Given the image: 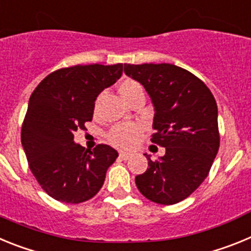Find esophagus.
Returning a JSON list of instances; mask_svg holds the SVG:
<instances>
[{"mask_svg":"<svg viewBox=\"0 0 251 251\" xmlns=\"http://www.w3.org/2000/svg\"><path fill=\"white\" fill-rule=\"evenodd\" d=\"M130 156H132V154H130L129 152H124V151H121V152H119V157L123 159H129Z\"/></svg>","mask_w":251,"mask_h":251,"instance_id":"34e87169","label":"esophagus"}]
</instances>
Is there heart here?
Wrapping results in <instances>:
<instances>
[{
	"instance_id": "b5f03b06",
	"label": "heart",
	"mask_w": 251,
	"mask_h": 251,
	"mask_svg": "<svg viewBox=\"0 0 251 251\" xmlns=\"http://www.w3.org/2000/svg\"><path fill=\"white\" fill-rule=\"evenodd\" d=\"M119 93L126 100L129 101L134 95L143 93V88L138 81L133 79H124L119 84ZM139 133H141V127L136 123L117 124L108 133V139L112 145L118 147H129L136 142Z\"/></svg>"
}]
</instances>
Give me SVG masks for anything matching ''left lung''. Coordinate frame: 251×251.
Here are the masks:
<instances>
[{
	"label": "left lung",
	"instance_id": "8db88e82",
	"mask_svg": "<svg viewBox=\"0 0 251 251\" xmlns=\"http://www.w3.org/2000/svg\"><path fill=\"white\" fill-rule=\"evenodd\" d=\"M124 73L150 94L156 130L151 141L166 148L156 161L146 153L148 168L136 177V185L148 200L174 205L203 182L216 157V100L202 80L172 64H126Z\"/></svg>",
	"mask_w": 251,
	"mask_h": 251
}]
</instances>
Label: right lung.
Returning <instances> with one entry per match:
<instances>
[{
    "label": "right lung",
    "mask_w": 251,
    "mask_h": 251,
    "mask_svg": "<svg viewBox=\"0 0 251 251\" xmlns=\"http://www.w3.org/2000/svg\"><path fill=\"white\" fill-rule=\"evenodd\" d=\"M122 73L123 64L63 68L49 74L31 94L22 123V147L39 185L60 202L80 203L94 197L118 157L108 145L85 150L74 143V133L85 129L97 97Z\"/></svg>",
    "instance_id": "1"
}]
</instances>
